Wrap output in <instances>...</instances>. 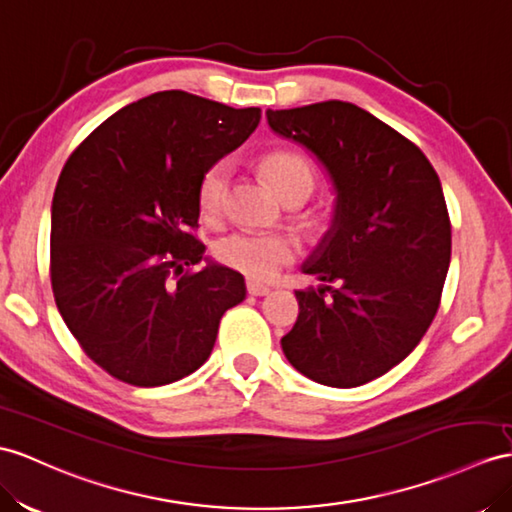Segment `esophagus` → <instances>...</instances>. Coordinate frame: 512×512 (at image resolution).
<instances>
[{
  "instance_id": "34e87169",
  "label": "esophagus",
  "mask_w": 512,
  "mask_h": 512,
  "mask_svg": "<svg viewBox=\"0 0 512 512\" xmlns=\"http://www.w3.org/2000/svg\"><path fill=\"white\" fill-rule=\"evenodd\" d=\"M247 293L254 295V297H263V295H269L271 289H269V286H265V284H260V282L247 280Z\"/></svg>"
}]
</instances>
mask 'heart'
Instances as JSON below:
<instances>
[{
  "mask_svg": "<svg viewBox=\"0 0 512 512\" xmlns=\"http://www.w3.org/2000/svg\"><path fill=\"white\" fill-rule=\"evenodd\" d=\"M260 169L271 182L273 189L284 199L293 195H310L315 186V171L308 162L291 152H273L263 158ZM230 167L226 160L210 165L199 180L197 199L204 215H215L221 208L223 195L228 189ZM299 254V243L293 234L286 232H232L215 245V256L223 265L245 273L252 280H271L276 273L293 263Z\"/></svg>",
  "mask_w": 512,
  "mask_h": 512,
  "instance_id": "obj_1",
  "label": "heart"
}]
</instances>
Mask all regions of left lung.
<instances>
[{"label": "left lung", "instance_id": "left-lung-1", "mask_svg": "<svg viewBox=\"0 0 512 512\" xmlns=\"http://www.w3.org/2000/svg\"><path fill=\"white\" fill-rule=\"evenodd\" d=\"M269 128L306 147L334 189L328 232L295 291L299 315L282 352L306 378L352 389L400 365L439 310L452 226L430 160L350 102L267 110Z\"/></svg>", "mask_w": 512, "mask_h": 512}]
</instances>
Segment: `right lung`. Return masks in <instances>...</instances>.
<instances>
[{"label":"right lung","instance_id":"obj_1","mask_svg":"<svg viewBox=\"0 0 512 512\" xmlns=\"http://www.w3.org/2000/svg\"><path fill=\"white\" fill-rule=\"evenodd\" d=\"M258 121L260 108L160 91L117 110L67 160L52 202L54 299L112 378L189 376L213 352L223 313L245 299L241 273L204 256L191 228L204 171Z\"/></svg>","mask_w":512,"mask_h":512}]
</instances>
